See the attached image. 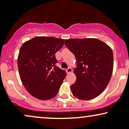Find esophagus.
Masks as SVG:
<instances>
[{"instance_id": "34e87169", "label": "esophagus", "mask_w": 129, "mask_h": 129, "mask_svg": "<svg viewBox=\"0 0 129 129\" xmlns=\"http://www.w3.org/2000/svg\"><path fill=\"white\" fill-rule=\"evenodd\" d=\"M66 71H67V73H72V68H68V69H67Z\"/></svg>"}]
</instances>
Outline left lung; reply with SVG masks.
Listing matches in <instances>:
<instances>
[{
    "label": "left lung",
    "mask_w": 129,
    "mask_h": 129,
    "mask_svg": "<svg viewBox=\"0 0 129 129\" xmlns=\"http://www.w3.org/2000/svg\"><path fill=\"white\" fill-rule=\"evenodd\" d=\"M64 45L75 54L76 81L70 86L73 96L81 100H91L107 87L113 69L112 49L98 39H70Z\"/></svg>",
    "instance_id": "obj_1"
}]
</instances>
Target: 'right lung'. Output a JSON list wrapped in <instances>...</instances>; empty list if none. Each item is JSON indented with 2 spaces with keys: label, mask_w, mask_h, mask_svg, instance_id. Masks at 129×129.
Returning a JSON list of instances; mask_svg holds the SVG:
<instances>
[{
  "label": "right lung",
  "mask_w": 129,
  "mask_h": 129,
  "mask_svg": "<svg viewBox=\"0 0 129 129\" xmlns=\"http://www.w3.org/2000/svg\"><path fill=\"white\" fill-rule=\"evenodd\" d=\"M64 41L53 37L38 36L20 47L17 58L20 79L28 92L38 99L55 97L66 77V72L56 66L55 57Z\"/></svg>",
  "instance_id": "obj_1"
}]
</instances>
